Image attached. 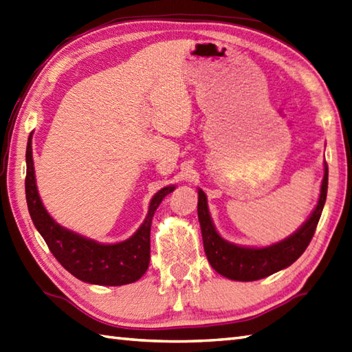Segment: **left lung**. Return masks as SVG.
I'll return each instance as SVG.
<instances>
[{"label": "left lung", "instance_id": "obj_1", "mask_svg": "<svg viewBox=\"0 0 352 352\" xmlns=\"http://www.w3.org/2000/svg\"><path fill=\"white\" fill-rule=\"evenodd\" d=\"M329 188V166L324 167V179L321 185V196L309 220L286 239L263 248L241 247L224 241L215 230L210 220L206 194L199 190V221L203 236V245L208 261L218 274L238 282H253L268 277L274 272L287 268L306 252L311 238L315 235L316 226L321 218Z\"/></svg>", "mask_w": 352, "mask_h": 352}]
</instances>
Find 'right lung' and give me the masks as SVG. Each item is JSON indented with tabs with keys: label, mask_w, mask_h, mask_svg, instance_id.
<instances>
[{
	"label": "right lung",
	"mask_w": 352,
	"mask_h": 352,
	"mask_svg": "<svg viewBox=\"0 0 352 352\" xmlns=\"http://www.w3.org/2000/svg\"><path fill=\"white\" fill-rule=\"evenodd\" d=\"M31 135L33 132L28 137L25 153L27 205L31 220L54 257L70 274L85 283L122 286L134 283L138 278H142L149 268L151 261V226L153 214L162 199L173 191L175 186H166L155 194L144 223L129 239L119 242V244H99L96 241L87 239L61 228L46 212L36 186Z\"/></svg>",
	"instance_id": "obj_1"
}]
</instances>
